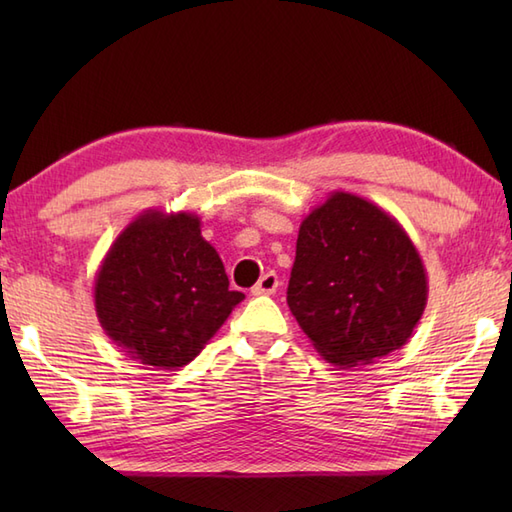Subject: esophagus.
I'll list each match as a JSON object with an SVG mask.
<instances>
[{"mask_svg":"<svg viewBox=\"0 0 512 512\" xmlns=\"http://www.w3.org/2000/svg\"><path fill=\"white\" fill-rule=\"evenodd\" d=\"M279 288V277H277V273H273V270H270V273H266L262 279L257 281V284L253 286V295H273V292Z\"/></svg>","mask_w":512,"mask_h":512,"instance_id":"1","label":"esophagus"}]
</instances>
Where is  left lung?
Returning a JSON list of instances; mask_svg holds the SVG:
<instances>
[{
  "label": "left lung",
  "mask_w": 512,
  "mask_h": 512,
  "mask_svg": "<svg viewBox=\"0 0 512 512\" xmlns=\"http://www.w3.org/2000/svg\"><path fill=\"white\" fill-rule=\"evenodd\" d=\"M427 295L418 248L378 204L332 191L303 217L288 308L328 363L358 367L400 350Z\"/></svg>",
  "instance_id": "1"
}]
</instances>
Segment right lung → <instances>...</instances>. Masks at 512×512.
I'll use <instances>...</instances> for the list:
<instances>
[{"label": "right lung", "mask_w": 512, "mask_h": 512, "mask_svg": "<svg viewBox=\"0 0 512 512\" xmlns=\"http://www.w3.org/2000/svg\"><path fill=\"white\" fill-rule=\"evenodd\" d=\"M195 213L147 209L107 250L94 279L105 334L151 369L191 363L244 295L228 290L217 250Z\"/></svg>", "instance_id": "1"}]
</instances>
